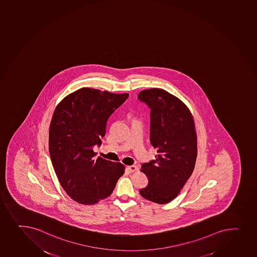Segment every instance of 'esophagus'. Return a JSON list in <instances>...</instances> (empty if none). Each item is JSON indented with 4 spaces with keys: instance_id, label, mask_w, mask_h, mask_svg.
I'll return each instance as SVG.
<instances>
[{
    "instance_id": "esophagus-1",
    "label": "esophagus",
    "mask_w": 257,
    "mask_h": 257,
    "mask_svg": "<svg viewBox=\"0 0 257 257\" xmlns=\"http://www.w3.org/2000/svg\"><path fill=\"white\" fill-rule=\"evenodd\" d=\"M126 169H127L130 173H134V172H135V171H137V169H138V168L136 167V166H127L126 167Z\"/></svg>"
}]
</instances>
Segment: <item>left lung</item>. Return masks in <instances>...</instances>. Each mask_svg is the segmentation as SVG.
I'll return each mask as SVG.
<instances>
[{"label":"left lung","instance_id":"1","mask_svg":"<svg viewBox=\"0 0 257 257\" xmlns=\"http://www.w3.org/2000/svg\"><path fill=\"white\" fill-rule=\"evenodd\" d=\"M138 98L151 108L150 141L157 151L156 159L141 166L149 183L140 194L152 202L167 204L178 196L195 168L194 117L181 100L164 89H145Z\"/></svg>","mask_w":257,"mask_h":257}]
</instances>
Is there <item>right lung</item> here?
<instances>
[{"instance_id": "obj_1", "label": "right lung", "mask_w": 257, "mask_h": 257, "mask_svg": "<svg viewBox=\"0 0 257 257\" xmlns=\"http://www.w3.org/2000/svg\"><path fill=\"white\" fill-rule=\"evenodd\" d=\"M128 97L81 88L63 98L55 108L49 130V152L57 179L76 202L94 205L108 197L125 167L97 157L109 116Z\"/></svg>"}]
</instances>
